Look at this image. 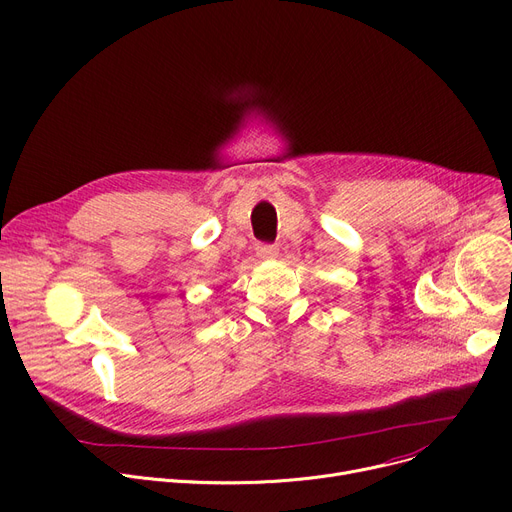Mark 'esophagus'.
I'll return each instance as SVG.
<instances>
[{
  "label": "esophagus",
  "instance_id": "esophagus-1",
  "mask_svg": "<svg viewBox=\"0 0 512 512\" xmlns=\"http://www.w3.org/2000/svg\"><path fill=\"white\" fill-rule=\"evenodd\" d=\"M256 254L260 256V258H275L277 254H279V248L275 246V244H258L256 246Z\"/></svg>",
  "mask_w": 512,
  "mask_h": 512
}]
</instances>
